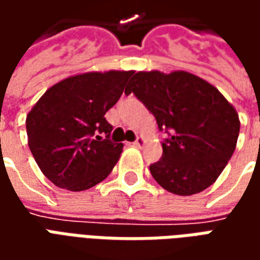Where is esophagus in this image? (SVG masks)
Wrapping results in <instances>:
<instances>
[{
    "instance_id": "esophagus-1",
    "label": "esophagus",
    "mask_w": 260,
    "mask_h": 260,
    "mask_svg": "<svg viewBox=\"0 0 260 260\" xmlns=\"http://www.w3.org/2000/svg\"><path fill=\"white\" fill-rule=\"evenodd\" d=\"M145 143H146V141H145L142 136H138V138H136V141L134 142V145H135L136 147H143L145 146Z\"/></svg>"
}]
</instances>
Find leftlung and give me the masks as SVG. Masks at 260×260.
<instances>
[{
	"label": "left lung",
	"instance_id": "left-lung-1",
	"mask_svg": "<svg viewBox=\"0 0 260 260\" xmlns=\"http://www.w3.org/2000/svg\"><path fill=\"white\" fill-rule=\"evenodd\" d=\"M134 91L154 115L158 129L170 131L163 157L150 166L166 191L188 196L205 191L221 174L237 146L240 118L220 91L193 74L141 71L131 78Z\"/></svg>",
	"mask_w": 260,
	"mask_h": 260
}]
</instances>
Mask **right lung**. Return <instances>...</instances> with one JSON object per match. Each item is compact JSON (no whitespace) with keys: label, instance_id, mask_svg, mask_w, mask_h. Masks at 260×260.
<instances>
[{"label":"right lung","instance_id":"right-lung-1","mask_svg":"<svg viewBox=\"0 0 260 260\" xmlns=\"http://www.w3.org/2000/svg\"><path fill=\"white\" fill-rule=\"evenodd\" d=\"M132 71L86 72L53 85L26 117L27 143L39 169L54 185L89 189L106 180L122 153L110 141L104 115L124 91Z\"/></svg>","mask_w":260,"mask_h":260}]
</instances>
